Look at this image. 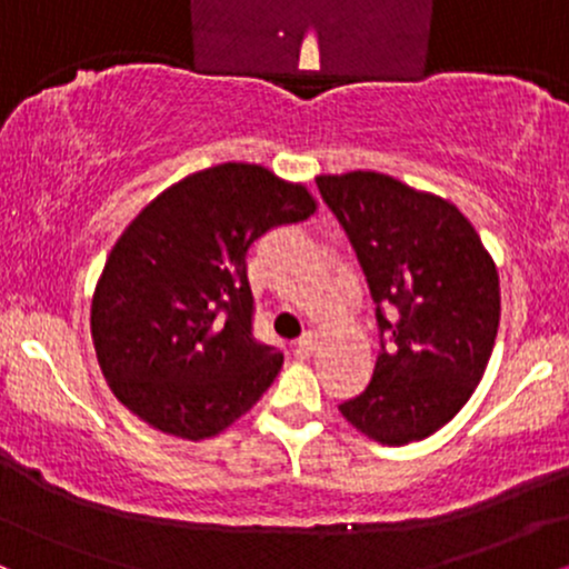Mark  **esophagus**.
Returning a JSON list of instances; mask_svg holds the SVG:
<instances>
[{"mask_svg":"<svg viewBox=\"0 0 569 569\" xmlns=\"http://www.w3.org/2000/svg\"><path fill=\"white\" fill-rule=\"evenodd\" d=\"M316 345H318L316 335H310V331H307L305 337H299L297 342H293V356H297V358H310L312 352H316Z\"/></svg>","mask_w":569,"mask_h":569,"instance_id":"obj_1","label":"esophagus"}]
</instances>
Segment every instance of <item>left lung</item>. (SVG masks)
Wrapping results in <instances>:
<instances>
[{
    "mask_svg": "<svg viewBox=\"0 0 569 569\" xmlns=\"http://www.w3.org/2000/svg\"><path fill=\"white\" fill-rule=\"evenodd\" d=\"M316 184L367 276L380 329L375 375L339 411L388 447L428 439L466 407L492 356V257L452 202L393 176L352 171Z\"/></svg>",
    "mask_w": 569,
    "mask_h": 569,
    "instance_id": "1",
    "label": "left lung"
}]
</instances>
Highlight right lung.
Instances as JSON below:
<instances>
[{
  "label": "right lung",
  "instance_id": "add662e5",
  "mask_svg": "<svg viewBox=\"0 0 569 569\" xmlns=\"http://www.w3.org/2000/svg\"><path fill=\"white\" fill-rule=\"evenodd\" d=\"M310 213L302 184L221 162L130 221L98 278L90 331L109 388L133 415L200 441L262 398L283 352L253 339L248 248Z\"/></svg>",
  "mask_w": 569,
  "mask_h": 569
}]
</instances>
